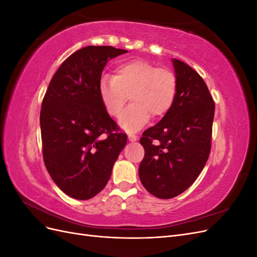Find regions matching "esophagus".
I'll return each mask as SVG.
<instances>
[{
	"mask_svg": "<svg viewBox=\"0 0 257 257\" xmlns=\"http://www.w3.org/2000/svg\"><path fill=\"white\" fill-rule=\"evenodd\" d=\"M128 139H130L131 142H136L137 139H138V137L136 135H134V134H130L128 135Z\"/></svg>",
	"mask_w": 257,
	"mask_h": 257,
	"instance_id": "1",
	"label": "esophagus"
}]
</instances>
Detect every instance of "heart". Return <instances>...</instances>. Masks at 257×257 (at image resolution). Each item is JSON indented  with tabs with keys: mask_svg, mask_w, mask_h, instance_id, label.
Here are the masks:
<instances>
[{
	"mask_svg": "<svg viewBox=\"0 0 257 257\" xmlns=\"http://www.w3.org/2000/svg\"><path fill=\"white\" fill-rule=\"evenodd\" d=\"M178 90L177 77L166 67L152 62L135 59L115 68L114 76L103 75L98 94L106 112L119 118L130 98L132 103L120 120L128 132L137 131L149 121L159 118L172 108Z\"/></svg>",
	"mask_w": 257,
	"mask_h": 257,
	"instance_id": "b5f03b06",
	"label": "heart"
}]
</instances>
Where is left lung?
Returning <instances> with one entry per match:
<instances>
[{"mask_svg": "<svg viewBox=\"0 0 257 257\" xmlns=\"http://www.w3.org/2000/svg\"><path fill=\"white\" fill-rule=\"evenodd\" d=\"M178 90L172 108L143 133L139 178L153 196L168 199L190 188L211 150L214 100L199 74L173 60Z\"/></svg>", "mask_w": 257, "mask_h": 257, "instance_id": "1", "label": "left lung"}]
</instances>
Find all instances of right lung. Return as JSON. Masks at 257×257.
<instances>
[{"label":"right lung","instance_id":"right-lung-1","mask_svg":"<svg viewBox=\"0 0 257 257\" xmlns=\"http://www.w3.org/2000/svg\"><path fill=\"white\" fill-rule=\"evenodd\" d=\"M111 46H88L61 64L46 91L40 115L43 158L52 180L68 196L85 200L102 191L127 136L103 107L102 72L126 53Z\"/></svg>","mask_w":257,"mask_h":257}]
</instances>
